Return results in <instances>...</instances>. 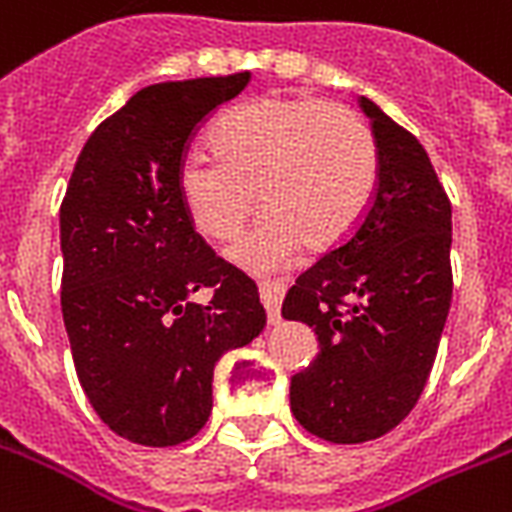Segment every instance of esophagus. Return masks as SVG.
I'll use <instances>...</instances> for the list:
<instances>
[{
	"mask_svg": "<svg viewBox=\"0 0 512 512\" xmlns=\"http://www.w3.org/2000/svg\"><path fill=\"white\" fill-rule=\"evenodd\" d=\"M257 289H260V299H263L265 310H268V323L276 326L281 321V302H284L286 286L278 284V281H260Z\"/></svg>",
	"mask_w": 512,
	"mask_h": 512,
	"instance_id": "esophagus-1",
	"label": "esophagus"
}]
</instances>
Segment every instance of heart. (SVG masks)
<instances>
[{
  "instance_id": "heart-1",
  "label": "heart",
  "mask_w": 512,
  "mask_h": 512,
  "mask_svg": "<svg viewBox=\"0 0 512 512\" xmlns=\"http://www.w3.org/2000/svg\"><path fill=\"white\" fill-rule=\"evenodd\" d=\"M215 155L189 152L178 191L199 234L226 242L260 202L268 205L231 257L252 273H276L315 247L339 244L360 223L378 184L371 126L342 102L260 97L215 123Z\"/></svg>"
}]
</instances>
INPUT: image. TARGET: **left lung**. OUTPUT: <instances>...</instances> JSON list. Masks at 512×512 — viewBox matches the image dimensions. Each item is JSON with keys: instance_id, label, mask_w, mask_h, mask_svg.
<instances>
[{"instance_id": "1", "label": "left lung", "mask_w": 512, "mask_h": 512, "mask_svg": "<svg viewBox=\"0 0 512 512\" xmlns=\"http://www.w3.org/2000/svg\"><path fill=\"white\" fill-rule=\"evenodd\" d=\"M360 107L378 144L376 194L281 310L321 342L315 363L292 378V413L334 444L371 442L410 415L452 302L450 197L421 141L371 99Z\"/></svg>"}]
</instances>
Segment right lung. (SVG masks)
Masks as SVG:
<instances>
[{
  "mask_svg": "<svg viewBox=\"0 0 512 512\" xmlns=\"http://www.w3.org/2000/svg\"><path fill=\"white\" fill-rule=\"evenodd\" d=\"M249 73L165 81L102 120L60 205L62 318L91 407L118 436L173 447L213 410L220 355L265 328L257 286L194 231L178 168ZM210 288L197 306L188 297Z\"/></svg>",
  "mask_w": 512,
  "mask_h": 512,
  "instance_id": "obj_1",
  "label": "right lung"
}]
</instances>
